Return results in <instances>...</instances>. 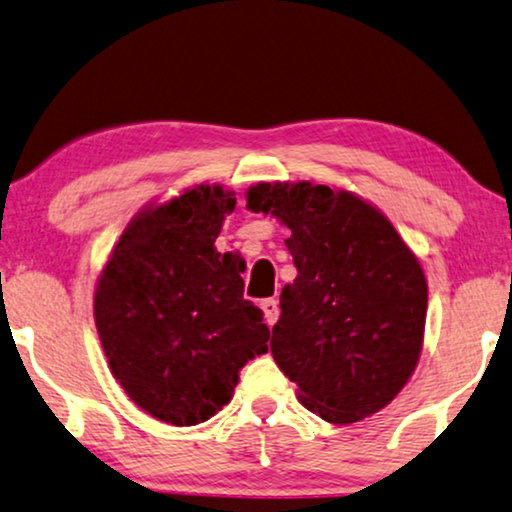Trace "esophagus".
<instances>
[{
    "label": "esophagus",
    "mask_w": 512,
    "mask_h": 512,
    "mask_svg": "<svg viewBox=\"0 0 512 512\" xmlns=\"http://www.w3.org/2000/svg\"><path fill=\"white\" fill-rule=\"evenodd\" d=\"M261 309H263L265 323H268V325L277 323V318H279V300H274V298L263 300V302H261Z\"/></svg>",
    "instance_id": "34e87169"
}]
</instances>
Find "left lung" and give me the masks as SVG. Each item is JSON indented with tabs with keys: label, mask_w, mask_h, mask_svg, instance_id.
Returning a JSON list of instances; mask_svg holds the SVG:
<instances>
[{
	"label": "left lung",
	"mask_w": 512,
	"mask_h": 512,
	"mask_svg": "<svg viewBox=\"0 0 512 512\" xmlns=\"http://www.w3.org/2000/svg\"><path fill=\"white\" fill-rule=\"evenodd\" d=\"M247 207L291 228L298 277L281 291L270 351L300 404L348 425L388 406L422 351L427 281L372 203L311 182H261Z\"/></svg>",
	"instance_id": "left-lung-1"
}]
</instances>
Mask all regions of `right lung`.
<instances>
[{"label": "right lung", "mask_w": 512, "mask_h": 512, "mask_svg": "<svg viewBox=\"0 0 512 512\" xmlns=\"http://www.w3.org/2000/svg\"><path fill=\"white\" fill-rule=\"evenodd\" d=\"M235 194L198 184L129 221L94 291L110 372L140 409L170 425L210 420L240 369L268 351L263 311L244 300L238 261L219 254Z\"/></svg>", "instance_id": "1"}]
</instances>
